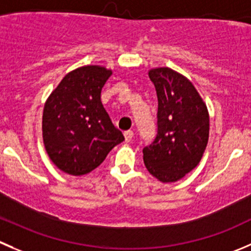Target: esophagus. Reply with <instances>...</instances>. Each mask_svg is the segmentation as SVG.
I'll return each instance as SVG.
<instances>
[{
    "label": "esophagus",
    "mask_w": 251,
    "mask_h": 251,
    "mask_svg": "<svg viewBox=\"0 0 251 251\" xmlns=\"http://www.w3.org/2000/svg\"><path fill=\"white\" fill-rule=\"evenodd\" d=\"M124 136H125L126 142H130V141L132 140V137H133V132L131 130H128V131H126L125 133H124Z\"/></svg>",
    "instance_id": "obj_1"
}]
</instances>
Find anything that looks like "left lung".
<instances>
[{
  "label": "left lung",
  "instance_id": "8db88e82",
  "mask_svg": "<svg viewBox=\"0 0 251 251\" xmlns=\"http://www.w3.org/2000/svg\"><path fill=\"white\" fill-rule=\"evenodd\" d=\"M148 76L158 98L157 135L143 148V162L160 181H176L202 158L210 132L208 111L193 83L177 72L160 67Z\"/></svg>",
  "mask_w": 251,
  "mask_h": 251
}]
</instances>
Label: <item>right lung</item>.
<instances>
[{
	"instance_id": "obj_1",
	"label": "right lung",
	"mask_w": 251,
	"mask_h": 251,
	"mask_svg": "<svg viewBox=\"0 0 251 251\" xmlns=\"http://www.w3.org/2000/svg\"><path fill=\"white\" fill-rule=\"evenodd\" d=\"M110 70L84 66L70 72L44 106L43 138L53 164L71 175L91 173L125 140L100 100Z\"/></svg>"
}]
</instances>
